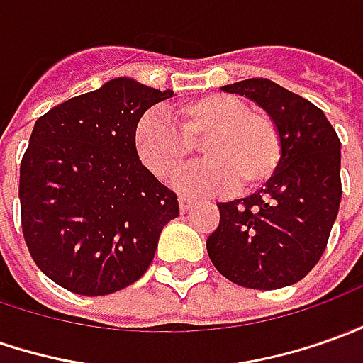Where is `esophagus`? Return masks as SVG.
<instances>
[{
	"label": "esophagus",
	"mask_w": 363,
	"mask_h": 363,
	"mask_svg": "<svg viewBox=\"0 0 363 363\" xmlns=\"http://www.w3.org/2000/svg\"><path fill=\"white\" fill-rule=\"evenodd\" d=\"M192 204H194V201H192V199H189V196H181V199H179V206H181L182 213L191 211Z\"/></svg>",
	"instance_id": "1"
}]
</instances>
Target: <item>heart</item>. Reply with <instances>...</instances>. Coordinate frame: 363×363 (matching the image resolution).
I'll return each instance as SVG.
<instances>
[{"instance_id":"obj_1","label":"heart","mask_w":363,"mask_h":363,"mask_svg":"<svg viewBox=\"0 0 363 363\" xmlns=\"http://www.w3.org/2000/svg\"><path fill=\"white\" fill-rule=\"evenodd\" d=\"M196 145L206 162L182 179V189L194 194L260 186L282 159L274 121L223 93L179 103L167 117L150 113L135 130L139 159L164 182L179 179L194 161Z\"/></svg>"}]
</instances>
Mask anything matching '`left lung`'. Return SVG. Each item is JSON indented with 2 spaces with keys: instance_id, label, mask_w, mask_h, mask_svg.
<instances>
[{
  "instance_id": "8db88e82",
  "label": "left lung",
  "mask_w": 363,
  "mask_h": 363,
  "mask_svg": "<svg viewBox=\"0 0 363 363\" xmlns=\"http://www.w3.org/2000/svg\"><path fill=\"white\" fill-rule=\"evenodd\" d=\"M270 115L282 139L280 164L264 189L218 202L220 224L206 240L214 268L230 282L276 290L302 280L326 250L340 208V139L308 99L270 79L220 87Z\"/></svg>"
}]
</instances>
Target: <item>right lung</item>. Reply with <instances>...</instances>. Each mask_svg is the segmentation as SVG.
<instances>
[{
  "label": "right lung",
  "instance_id": "obj_1",
  "mask_svg": "<svg viewBox=\"0 0 363 363\" xmlns=\"http://www.w3.org/2000/svg\"><path fill=\"white\" fill-rule=\"evenodd\" d=\"M172 95L117 77L35 121L19 169L21 228L39 270L69 292L105 296L137 282L179 216L177 194L135 147L140 117Z\"/></svg>",
  "mask_w": 363,
  "mask_h": 363
}]
</instances>
